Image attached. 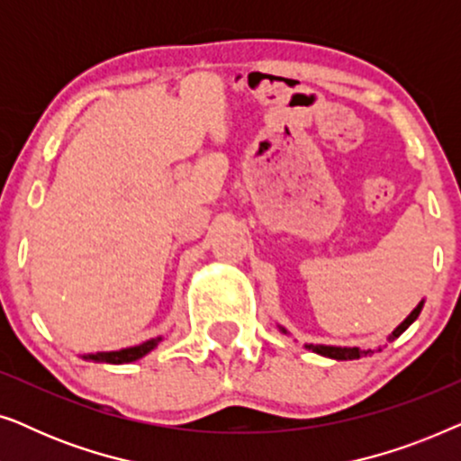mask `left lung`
Returning a JSON list of instances; mask_svg holds the SVG:
<instances>
[{
	"label": "left lung",
	"mask_w": 461,
	"mask_h": 461,
	"mask_svg": "<svg viewBox=\"0 0 461 461\" xmlns=\"http://www.w3.org/2000/svg\"><path fill=\"white\" fill-rule=\"evenodd\" d=\"M421 308H424V300H421L420 304L413 308L411 314H409V317H407L405 321H402V323H401L399 327H396V330H394L393 333H390V338H388L390 342H393V339L399 338L401 333L405 331L407 327L411 325L413 321L420 317ZM281 331H283V333H287L285 330H283V327H281ZM306 348H308V350H312V352H317V355H323V357L336 358V361H352V358H361V357H367L369 352H371V350H361V348H357V346H352V348H348V346H344V348H342V346H323V344H317V346H314V344H306Z\"/></svg>",
	"instance_id": "8db88e82"
}]
</instances>
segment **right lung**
<instances>
[{"label": "right lung", "mask_w": 461, "mask_h": 461, "mask_svg": "<svg viewBox=\"0 0 461 461\" xmlns=\"http://www.w3.org/2000/svg\"><path fill=\"white\" fill-rule=\"evenodd\" d=\"M159 342H161V338H153V339H147V342H142L138 346H131V348H122V350H113V352H96V355H84V358L86 361H94V363L123 365V363L138 361V358L149 355V352L153 350Z\"/></svg>", "instance_id": "right-lung-1"}]
</instances>
